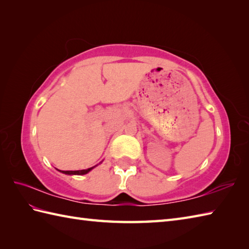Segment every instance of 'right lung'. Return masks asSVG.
Masks as SVG:
<instances>
[{"label": "right lung", "instance_id": "obj_1", "mask_svg": "<svg viewBox=\"0 0 249 249\" xmlns=\"http://www.w3.org/2000/svg\"><path fill=\"white\" fill-rule=\"evenodd\" d=\"M92 168L93 167L83 169V170H59V171H62V173H64L66 175H85L88 173V171H90Z\"/></svg>", "mask_w": 249, "mask_h": 249}]
</instances>
